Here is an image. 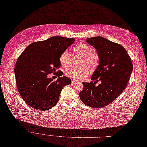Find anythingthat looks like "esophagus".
<instances>
[{
  "label": "esophagus",
  "instance_id": "obj_1",
  "mask_svg": "<svg viewBox=\"0 0 147 147\" xmlns=\"http://www.w3.org/2000/svg\"><path fill=\"white\" fill-rule=\"evenodd\" d=\"M72 82L73 83H74L77 82V81H76V80H74V79H72Z\"/></svg>",
  "mask_w": 147,
  "mask_h": 147
}]
</instances>
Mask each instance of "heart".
<instances>
[{
  "mask_svg": "<svg viewBox=\"0 0 147 147\" xmlns=\"http://www.w3.org/2000/svg\"><path fill=\"white\" fill-rule=\"evenodd\" d=\"M92 47L87 43H79L76 45L74 48V52L83 57L84 65H87L92 69L96 68L99 64L100 57L98 53L92 51ZM70 55L68 50L63 51L59 57V61L60 64L65 68H67L69 64ZM89 70L86 68L83 69H77L71 68L67 69L65 75L68 78L74 80H80L89 75Z\"/></svg>",
  "mask_w": 147,
  "mask_h": 147,
  "instance_id": "1",
  "label": "heart"
}]
</instances>
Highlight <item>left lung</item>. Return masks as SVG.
<instances>
[{"label": "left lung", "mask_w": 147, "mask_h": 147, "mask_svg": "<svg viewBox=\"0 0 147 147\" xmlns=\"http://www.w3.org/2000/svg\"><path fill=\"white\" fill-rule=\"evenodd\" d=\"M100 57L99 65L91 79L94 82H83L79 93L82 101L93 108H101L110 104L125 89L133 71L131 58L120 44L104 38H87ZM100 81L97 86L95 84Z\"/></svg>", "instance_id": "left-lung-1"}]
</instances>
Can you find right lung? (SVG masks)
Listing matches in <instances>:
<instances>
[{"instance_id":"right-lung-1","label":"right lung","mask_w":147,"mask_h":147,"mask_svg":"<svg viewBox=\"0 0 147 147\" xmlns=\"http://www.w3.org/2000/svg\"><path fill=\"white\" fill-rule=\"evenodd\" d=\"M74 38L53 36L29 45L16 61L14 74L17 90L29 107L46 111L58 101L63 88L71 84V79L61 76L59 57L75 41ZM55 73V81L47 76Z\"/></svg>"}]
</instances>
